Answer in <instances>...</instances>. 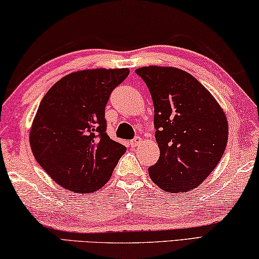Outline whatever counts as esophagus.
I'll use <instances>...</instances> for the list:
<instances>
[{"label":"esophagus","instance_id":"obj_1","mask_svg":"<svg viewBox=\"0 0 259 259\" xmlns=\"http://www.w3.org/2000/svg\"><path fill=\"white\" fill-rule=\"evenodd\" d=\"M130 143H131V147H133V148L138 147L139 145H141V143H142V139L141 138H135Z\"/></svg>","mask_w":259,"mask_h":259}]
</instances>
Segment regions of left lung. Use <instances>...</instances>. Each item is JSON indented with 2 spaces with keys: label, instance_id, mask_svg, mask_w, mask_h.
Instances as JSON below:
<instances>
[{
  "label": "left lung",
  "instance_id": "1",
  "mask_svg": "<svg viewBox=\"0 0 259 259\" xmlns=\"http://www.w3.org/2000/svg\"><path fill=\"white\" fill-rule=\"evenodd\" d=\"M154 102L159 159L149 171L160 189L185 193L200 186L222 159L227 145L225 112L192 74L169 66L135 70Z\"/></svg>",
  "mask_w": 259,
  "mask_h": 259
}]
</instances>
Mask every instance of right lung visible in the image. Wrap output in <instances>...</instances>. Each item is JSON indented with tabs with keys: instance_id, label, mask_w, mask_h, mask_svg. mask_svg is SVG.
Wrapping results in <instances>:
<instances>
[{
	"instance_id": "1",
	"label": "right lung",
	"mask_w": 259,
	"mask_h": 259,
	"mask_svg": "<svg viewBox=\"0 0 259 259\" xmlns=\"http://www.w3.org/2000/svg\"><path fill=\"white\" fill-rule=\"evenodd\" d=\"M128 69L77 71L44 96L29 132L34 157L59 186L79 194L107 184L126 147L105 132L110 94Z\"/></svg>"
}]
</instances>
